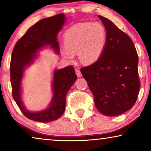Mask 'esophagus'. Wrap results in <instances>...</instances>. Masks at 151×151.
Returning <instances> with one entry per match:
<instances>
[{"instance_id":"1","label":"esophagus","mask_w":151,"mask_h":151,"mask_svg":"<svg viewBox=\"0 0 151 151\" xmlns=\"http://www.w3.org/2000/svg\"><path fill=\"white\" fill-rule=\"evenodd\" d=\"M76 75H77L78 77H81V76H82V73H81V72H80V69H76Z\"/></svg>"}]
</instances>
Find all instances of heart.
<instances>
[{"instance_id":"heart-1","label":"heart","mask_w":151,"mask_h":151,"mask_svg":"<svg viewBox=\"0 0 151 151\" xmlns=\"http://www.w3.org/2000/svg\"><path fill=\"white\" fill-rule=\"evenodd\" d=\"M106 34L100 23H80L69 29L64 35L65 48L62 51L65 58L72 59L78 51L81 62L90 64L96 62L102 54L106 44Z\"/></svg>"}]
</instances>
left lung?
Returning <instances> with one entry per match:
<instances>
[{"label":"left lung","instance_id":"1","mask_svg":"<svg viewBox=\"0 0 151 151\" xmlns=\"http://www.w3.org/2000/svg\"><path fill=\"white\" fill-rule=\"evenodd\" d=\"M106 31L104 50L96 63L80 69L95 105L106 116H117L134 106L139 91L138 55L133 41L110 20L98 16Z\"/></svg>","mask_w":151,"mask_h":151}]
</instances>
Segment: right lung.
I'll return each mask as SVG.
<instances>
[{
  "label": "right lung",
  "mask_w": 151,
  "mask_h": 151,
  "mask_svg": "<svg viewBox=\"0 0 151 151\" xmlns=\"http://www.w3.org/2000/svg\"><path fill=\"white\" fill-rule=\"evenodd\" d=\"M63 14L40 20L27 31L16 43L10 63V78L12 96L24 116L40 122H49L60 117L65 112L66 96L70 88L77 80L73 66L54 71L53 81V96L50 106L46 110L31 112L25 109L20 97V82L23 71L36 57L38 49L46 45L59 53V43L57 34L65 23Z\"/></svg>",
  "instance_id": "1"
}]
</instances>
